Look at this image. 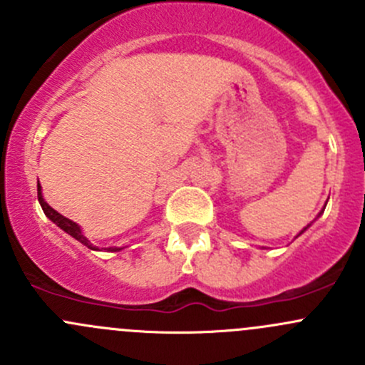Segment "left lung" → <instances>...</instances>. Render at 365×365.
<instances>
[{
  "label": "left lung",
  "mask_w": 365,
  "mask_h": 365,
  "mask_svg": "<svg viewBox=\"0 0 365 365\" xmlns=\"http://www.w3.org/2000/svg\"><path fill=\"white\" fill-rule=\"evenodd\" d=\"M309 226H311V224H309ZM309 226H307V227H309ZM307 227H304V230H302V231H300V233H298V237H300V235H302V233H304V231H305V230H307Z\"/></svg>",
  "instance_id": "obj_1"
}]
</instances>
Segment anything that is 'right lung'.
Instances as JSON below:
<instances>
[{"label": "right lung", "mask_w": 365, "mask_h": 365, "mask_svg": "<svg viewBox=\"0 0 365 365\" xmlns=\"http://www.w3.org/2000/svg\"><path fill=\"white\" fill-rule=\"evenodd\" d=\"M38 201H40V206H42L43 213H46V215H47V219L53 220V222L56 224L58 227H61V230H63L65 233H68L70 237L76 238L77 242H81V244L86 245L88 249H93V251H95V247L90 244V240H88V238L83 235V230H81V226H77V224L73 222V220H70V219H67V217H63V215H61V213H58L56 210L51 208V206L46 203V200H43L42 192H40V187H38ZM108 251L116 252V251H120V249H118V247H109Z\"/></svg>", "instance_id": "add662e5"}]
</instances>
